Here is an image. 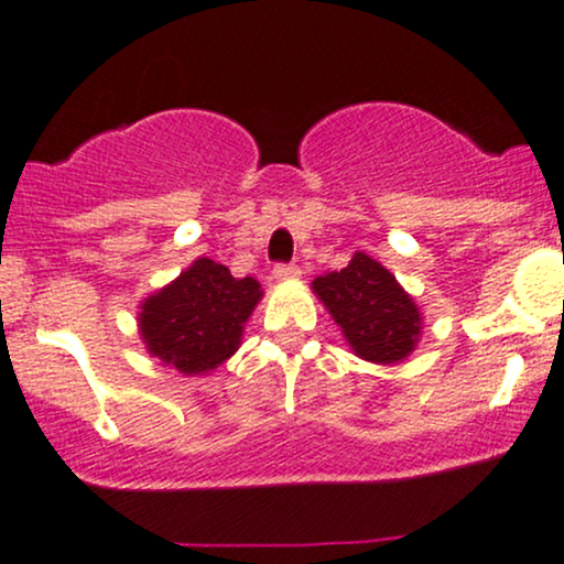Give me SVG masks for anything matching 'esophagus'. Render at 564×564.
<instances>
[{"instance_id":"esophagus-1","label":"esophagus","mask_w":564,"mask_h":564,"mask_svg":"<svg viewBox=\"0 0 564 564\" xmlns=\"http://www.w3.org/2000/svg\"><path fill=\"white\" fill-rule=\"evenodd\" d=\"M300 273H302L300 264H294V262H278L273 268V275L281 278V281H289V278H296Z\"/></svg>"}]
</instances>
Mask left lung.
<instances>
[{
    "mask_svg": "<svg viewBox=\"0 0 564 564\" xmlns=\"http://www.w3.org/2000/svg\"><path fill=\"white\" fill-rule=\"evenodd\" d=\"M313 289L364 360L398 364L416 347L422 332L419 307L390 270L364 251L347 268L315 278Z\"/></svg>",
    "mask_w": 564,
    "mask_h": 564,
    "instance_id": "left-lung-1",
    "label": "left lung"
}]
</instances>
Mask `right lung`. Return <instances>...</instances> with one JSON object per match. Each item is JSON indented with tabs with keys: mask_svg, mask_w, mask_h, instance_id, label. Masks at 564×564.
Here are the masks:
<instances>
[{
	"mask_svg": "<svg viewBox=\"0 0 564 564\" xmlns=\"http://www.w3.org/2000/svg\"><path fill=\"white\" fill-rule=\"evenodd\" d=\"M260 296L254 278H232L225 264L200 257L177 281L142 302V339L161 364L183 373L209 371L241 345L243 323Z\"/></svg>",
	"mask_w": 564,
	"mask_h": 564,
	"instance_id": "1",
	"label": "right lung"
}]
</instances>
